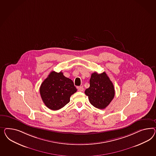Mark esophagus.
<instances>
[{
  "label": "esophagus",
  "mask_w": 156,
  "mask_h": 156,
  "mask_svg": "<svg viewBox=\"0 0 156 156\" xmlns=\"http://www.w3.org/2000/svg\"><path fill=\"white\" fill-rule=\"evenodd\" d=\"M78 90L79 91L82 92V91H83V90H84V88H83V86H79V87H78Z\"/></svg>",
  "instance_id": "obj_1"
}]
</instances>
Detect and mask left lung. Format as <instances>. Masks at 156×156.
<instances>
[{
    "mask_svg": "<svg viewBox=\"0 0 156 156\" xmlns=\"http://www.w3.org/2000/svg\"><path fill=\"white\" fill-rule=\"evenodd\" d=\"M92 105L99 109H105L115 96L114 84L105 72H94L90 80V87L84 91Z\"/></svg>",
    "mask_w": 156,
    "mask_h": 156,
    "instance_id": "obj_1",
    "label": "left lung"
}]
</instances>
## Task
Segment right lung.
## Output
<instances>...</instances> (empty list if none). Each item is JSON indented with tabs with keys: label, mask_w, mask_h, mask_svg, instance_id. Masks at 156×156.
Here are the masks:
<instances>
[{
	"label": "right lung",
	"mask_w": 156,
	"mask_h": 156,
	"mask_svg": "<svg viewBox=\"0 0 156 156\" xmlns=\"http://www.w3.org/2000/svg\"><path fill=\"white\" fill-rule=\"evenodd\" d=\"M77 91L73 80L61 72H53L43 81L40 93L42 101L51 110H58L70 101L71 95Z\"/></svg>",
	"instance_id": "right-lung-1"
}]
</instances>
